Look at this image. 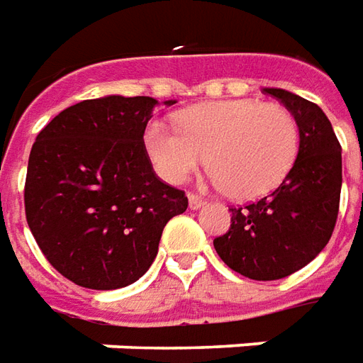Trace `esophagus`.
<instances>
[{"instance_id":"1","label":"esophagus","mask_w":363,"mask_h":363,"mask_svg":"<svg viewBox=\"0 0 363 363\" xmlns=\"http://www.w3.org/2000/svg\"><path fill=\"white\" fill-rule=\"evenodd\" d=\"M187 201H189V207H191V209H199V207L206 206V199L196 196V194H189V196H187Z\"/></svg>"}]
</instances>
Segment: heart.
Segmentation results:
<instances>
[{
    "mask_svg": "<svg viewBox=\"0 0 363 363\" xmlns=\"http://www.w3.org/2000/svg\"><path fill=\"white\" fill-rule=\"evenodd\" d=\"M146 150L156 172L182 184L209 160L213 184L237 199H257L281 186L301 148L291 110L259 101L197 104L177 114V128L152 122Z\"/></svg>",
    "mask_w": 363,
    "mask_h": 363,
    "instance_id": "b5f03b06",
    "label": "heart"
}]
</instances>
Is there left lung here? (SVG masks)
I'll use <instances>...</instances> for the list:
<instances>
[{
    "label": "left lung",
    "instance_id": "1",
    "mask_svg": "<svg viewBox=\"0 0 363 363\" xmlns=\"http://www.w3.org/2000/svg\"><path fill=\"white\" fill-rule=\"evenodd\" d=\"M294 114L301 148L289 176L271 196L231 207V227L215 237L221 261L253 281L301 271L326 247L338 219L342 146L318 104L282 89H264Z\"/></svg>",
    "mask_w": 363,
    "mask_h": 363
}]
</instances>
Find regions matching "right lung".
Instances as JSON below:
<instances>
[{
  "label": "right lung",
  "instance_id": "1",
  "mask_svg": "<svg viewBox=\"0 0 363 363\" xmlns=\"http://www.w3.org/2000/svg\"><path fill=\"white\" fill-rule=\"evenodd\" d=\"M156 104L150 96L82 101L37 134L27 225L45 259L79 286L112 291L138 281L167 221L187 209L186 194L156 176L144 146Z\"/></svg>",
  "mask_w": 363,
  "mask_h": 363
}]
</instances>
